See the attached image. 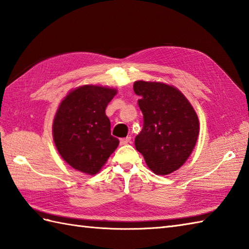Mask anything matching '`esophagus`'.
I'll return each mask as SVG.
<instances>
[{
	"label": "esophagus",
	"mask_w": 249,
	"mask_h": 249,
	"mask_svg": "<svg viewBox=\"0 0 249 249\" xmlns=\"http://www.w3.org/2000/svg\"><path fill=\"white\" fill-rule=\"evenodd\" d=\"M130 141H131V137H126V138H122V139L120 140V143H121L122 145H124V144L129 143Z\"/></svg>",
	"instance_id": "34e87169"
}]
</instances>
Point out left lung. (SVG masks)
<instances>
[{
	"mask_svg": "<svg viewBox=\"0 0 249 249\" xmlns=\"http://www.w3.org/2000/svg\"><path fill=\"white\" fill-rule=\"evenodd\" d=\"M143 114V128L136 137V150L157 176L181 168L199 136V119L189 100L176 87L163 82L134 83Z\"/></svg>",
	"mask_w": 249,
	"mask_h": 249,
	"instance_id": "1",
	"label": "left lung"
}]
</instances>
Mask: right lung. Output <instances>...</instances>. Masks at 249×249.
Instances as JSON below:
<instances>
[{"mask_svg":"<svg viewBox=\"0 0 249 249\" xmlns=\"http://www.w3.org/2000/svg\"><path fill=\"white\" fill-rule=\"evenodd\" d=\"M118 91L102 86L78 87L60 103L52 136L63 160L77 171L95 176L120 141L111 136L106 108Z\"/></svg>","mask_w":249,"mask_h":249,"instance_id":"obj_1","label":"right lung"}]
</instances>
